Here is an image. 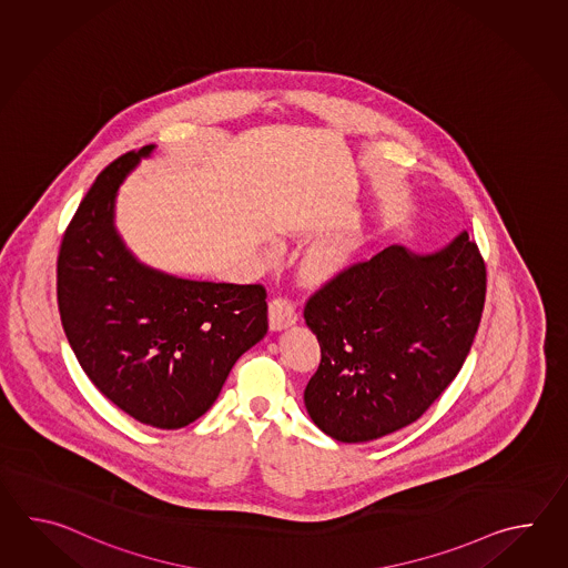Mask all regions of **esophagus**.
I'll use <instances>...</instances> for the list:
<instances>
[{
  "mask_svg": "<svg viewBox=\"0 0 568 568\" xmlns=\"http://www.w3.org/2000/svg\"><path fill=\"white\" fill-rule=\"evenodd\" d=\"M298 318L296 306L288 301V298H274L270 302V328L272 331H280L286 326L294 325Z\"/></svg>",
  "mask_w": 568,
  "mask_h": 568,
  "instance_id": "1",
  "label": "esophagus"
}]
</instances>
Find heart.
Instances as JSON below:
<instances>
[{
  "label": "heart",
  "mask_w": 568,
  "mask_h": 568,
  "mask_svg": "<svg viewBox=\"0 0 568 568\" xmlns=\"http://www.w3.org/2000/svg\"><path fill=\"white\" fill-rule=\"evenodd\" d=\"M351 254H353V247H351L349 240L328 237L325 242L314 245L308 254V260H306V266L316 278L335 276L337 272L349 264Z\"/></svg>",
  "instance_id": "obj_1"
}]
</instances>
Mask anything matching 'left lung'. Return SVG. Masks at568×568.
Segmentation results:
<instances>
[{"instance_id":"8db88e82","label":"left lung","mask_w":568,"mask_h":568,"mask_svg":"<svg viewBox=\"0 0 568 568\" xmlns=\"http://www.w3.org/2000/svg\"><path fill=\"white\" fill-rule=\"evenodd\" d=\"M485 282L479 247L463 231L435 254L389 245L316 290L304 306L321 345L304 389L313 423L338 443L416 423L469 355Z\"/></svg>"}]
</instances>
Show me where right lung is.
Segmentation results:
<instances>
[{
	"label": "right lung",
	"instance_id": "obj_1",
	"mask_svg": "<svg viewBox=\"0 0 568 568\" xmlns=\"http://www.w3.org/2000/svg\"><path fill=\"white\" fill-rule=\"evenodd\" d=\"M154 145L103 170L64 231L57 296L87 377L138 423L201 418L231 367L267 333L266 288L176 278L140 264L115 230L121 182Z\"/></svg>",
	"mask_w": 568,
	"mask_h": 568
}]
</instances>
